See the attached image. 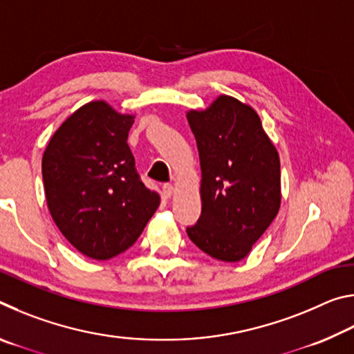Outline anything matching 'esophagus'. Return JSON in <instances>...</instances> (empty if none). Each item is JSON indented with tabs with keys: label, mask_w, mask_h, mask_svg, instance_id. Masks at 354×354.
Segmentation results:
<instances>
[{
	"label": "esophagus",
	"mask_w": 354,
	"mask_h": 354,
	"mask_svg": "<svg viewBox=\"0 0 354 354\" xmlns=\"http://www.w3.org/2000/svg\"><path fill=\"white\" fill-rule=\"evenodd\" d=\"M162 192H164V195L167 196V198H170V196L175 194V187H173L171 184H164L162 185Z\"/></svg>",
	"instance_id": "esophagus-1"
}]
</instances>
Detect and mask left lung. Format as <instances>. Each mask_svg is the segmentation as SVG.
I'll list each match as a JSON object with an SVG mask.
<instances>
[{
  "mask_svg": "<svg viewBox=\"0 0 354 354\" xmlns=\"http://www.w3.org/2000/svg\"><path fill=\"white\" fill-rule=\"evenodd\" d=\"M201 165V215L187 236L214 259L247 256L281 206L277 148L253 107L220 95L205 111H189Z\"/></svg>",
  "mask_w": 354,
  "mask_h": 354,
  "instance_id": "left-lung-1",
  "label": "left lung"
}]
</instances>
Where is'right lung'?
Instances as JSON below:
<instances>
[{"label": "right lung", "mask_w": 354, "mask_h": 354, "mask_svg": "<svg viewBox=\"0 0 354 354\" xmlns=\"http://www.w3.org/2000/svg\"><path fill=\"white\" fill-rule=\"evenodd\" d=\"M133 123L131 113L91 101L59 127L41 158L53 220L80 253L97 261L127 251L160 205L136 170L127 142Z\"/></svg>", "instance_id": "1"}]
</instances>
